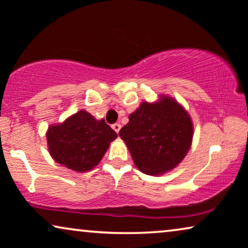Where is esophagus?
I'll list each match as a JSON object with an SVG mask.
<instances>
[{
    "label": "esophagus",
    "mask_w": 248,
    "mask_h": 248,
    "mask_svg": "<svg viewBox=\"0 0 248 248\" xmlns=\"http://www.w3.org/2000/svg\"><path fill=\"white\" fill-rule=\"evenodd\" d=\"M112 128H113V130L118 134L121 129V124H112Z\"/></svg>",
    "instance_id": "1"
}]
</instances>
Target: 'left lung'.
<instances>
[{
  "instance_id": "left-lung-1",
  "label": "left lung",
  "mask_w": 248,
  "mask_h": 248,
  "mask_svg": "<svg viewBox=\"0 0 248 248\" xmlns=\"http://www.w3.org/2000/svg\"><path fill=\"white\" fill-rule=\"evenodd\" d=\"M193 122L172 97L161 95L154 103L143 102L119 131L134 163L141 172L157 176L176 168L193 140Z\"/></svg>"
}]
</instances>
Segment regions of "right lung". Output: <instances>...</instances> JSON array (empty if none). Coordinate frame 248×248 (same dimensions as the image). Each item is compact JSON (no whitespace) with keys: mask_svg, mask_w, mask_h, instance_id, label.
I'll return each mask as SVG.
<instances>
[{"mask_svg":"<svg viewBox=\"0 0 248 248\" xmlns=\"http://www.w3.org/2000/svg\"><path fill=\"white\" fill-rule=\"evenodd\" d=\"M117 136L104 119L96 120L85 110L72 114L62 124L49 126L46 133L53 160L77 172L96 167Z\"/></svg>","mask_w":248,"mask_h":248,"instance_id":"1","label":"right lung"}]
</instances>
